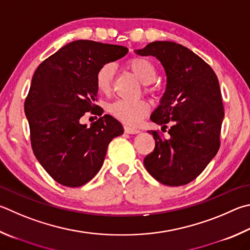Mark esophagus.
I'll return each mask as SVG.
<instances>
[{"label": "esophagus", "instance_id": "obj_1", "mask_svg": "<svg viewBox=\"0 0 250 250\" xmlns=\"http://www.w3.org/2000/svg\"><path fill=\"white\" fill-rule=\"evenodd\" d=\"M125 133H129V134H138V133L141 132V131L138 130V129L131 128V126L125 125Z\"/></svg>", "mask_w": 250, "mask_h": 250}]
</instances>
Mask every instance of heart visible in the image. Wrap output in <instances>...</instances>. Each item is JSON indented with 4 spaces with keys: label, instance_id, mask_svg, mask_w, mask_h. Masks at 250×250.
Wrapping results in <instances>:
<instances>
[{
    "label": "heart",
    "instance_id": "obj_1",
    "mask_svg": "<svg viewBox=\"0 0 250 250\" xmlns=\"http://www.w3.org/2000/svg\"><path fill=\"white\" fill-rule=\"evenodd\" d=\"M126 67L142 82L149 84L156 79V69L153 63L145 58L135 57L126 62ZM113 78H115V65L112 63H105L99 67L96 73V86L101 93H109L111 89ZM151 90V88H147ZM108 112L116 119L125 124L135 125L143 119L148 112V105L144 101H124L118 99L108 106Z\"/></svg>",
    "mask_w": 250,
    "mask_h": 250
}]
</instances>
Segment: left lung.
<instances>
[{
    "mask_svg": "<svg viewBox=\"0 0 250 250\" xmlns=\"http://www.w3.org/2000/svg\"><path fill=\"white\" fill-rule=\"evenodd\" d=\"M134 52L155 57L164 67L166 89L151 120L162 130L171 124L168 140L148 131L155 148L144 158V166L163 185H187L219 151L224 118L219 80L208 63L179 43L154 42Z\"/></svg>",
    "mask_w": 250,
    "mask_h": 250,
    "instance_id": "8db88e82",
    "label": "left lung"
}]
</instances>
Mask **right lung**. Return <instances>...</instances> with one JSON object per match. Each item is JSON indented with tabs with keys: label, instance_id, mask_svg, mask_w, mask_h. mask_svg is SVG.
I'll return each instance as SVG.
<instances>
[{
	"label": "right lung",
	"instance_id": "add662e5",
	"mask_svg": "<svg viewBox=\"0 0 250 250\" xmlns=\"http://www.w3.org/2000/svg\"><path fill=\"white\" fill-rule=\"evenodd\" d=\"M128 51L124 46L76 40L36 70L25 113L35 156L57 183L72 188L88 183L102 168L108 144L124 133L122 125L109 115L90 126L81 124V118L98 108L99 67Z\"/></svg>",
	"mask_w": 250,
	"mask_h": 250
}]
</instances>
